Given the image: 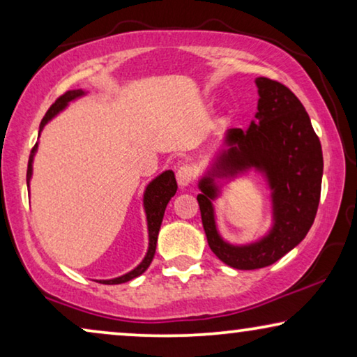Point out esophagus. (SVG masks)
Masks as SVG:
<instances>
[{"label":"esophagus","instance_id":"obj_1","mask_svg":"<svg viewBox=\"0 0 357 357\" xmlns=\"http://www.w3.org/2000/svg\"><path fill=\"white\" fill-rule=\"evenodd\" d=\"M175 177H177V182L180 187H188L195 178V169L190 167V165H182V167H178Z\"/></svg>","mask_w":357,"mask_h":357}]
</instances>
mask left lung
I'll use <instances>...</instances> for the list:
<instances>
[{"instance_id": "1", "label": "left lung", "mask_w": 357, "mask_h": 357, "mask_svg": "<svg viewBox=\"0 0 357 357\" xmlns=\"http://www.w3.org/2000/svg\"><path fill=\"white\" fill-rule=\"evenodd\" d=\"M258 107L248 130L226 131L224 148L198 182V204L208 245L219 260L236 270L270 266L304 241L320 202L324 155L319 136L301 100L281 82L257 77ZM261 173L272 190L273 226L266 236L232 246L217 231L213 201L222 185Z\"/></svg>"}]
</instances>
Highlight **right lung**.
<instances>
[{
  "mask_svg": "<svg viewBox=\"0 0 357 357\" xmlns=\"http://www.w3.org/2000/svg\"><path fill=\"white\" fill-rule=\"evenodd\" d=\"M82 96H86V92L82 89L65 92V94H63L60 99H58L55 104L48 109L45 116L42 119L38 135H40L43 126H45L48 121L55 119L61 110L66 109L70 102L79 99ZM37 148H38V143H36V146H33L31 158H29L27 188H29V182H31L32 178V164H33V155L37 153ZM175 192H177V182H175V175L172 170H165V172L158 175L154 180H151L143 195V206L146 213V221H148V236H149V247H148V252H146V257L143 258V261L135 268V270L126 273V275L114 278V280H100L99 282H102V284H121V282L135 280V278L143 275V273L148 270V266L151 265V261H153L154 253H155V243H158V236H159L160 224H162L164 211L165 208H167V203L170 202V198L175 195Z\"/></svg>",
  "mask_w": 357,
  "mask_h": 357,
  "instance_id": "obj_1",
  "label": "right lung"
}]
</instances>
